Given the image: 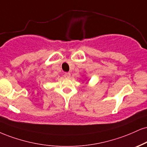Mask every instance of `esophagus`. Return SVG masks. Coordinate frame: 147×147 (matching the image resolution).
I'll return each mask as SVG.
<instances>
[{"instance_id": "esophagus-1", "label": "esophagus", "mask_w": 147, "mask_h": 147, "mask_svg": "<svg viewBox=\"0 0 147 147\" xmlns=\"http://www.w3.org/2000/svg\"><path fill=\"white\" fill-rule=\"evenodd\" d=\"M63 76H64V77H66V78H69V77H70V73H69V72H65V73L63 74Z\"/></svg>"}]
</instances>
